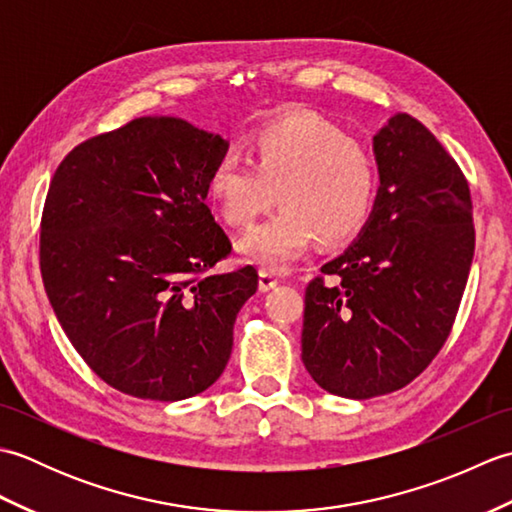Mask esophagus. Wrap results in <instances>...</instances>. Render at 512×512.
I'll list each match as a JSON object with an SVG mask.
<instances>
[{"label": "esophagus", "instance_id": "esophagus-1", "mask_svg": "<svg viewBox=\"0 0 512 512\" xmlns=\"http://www.w3.org/2000/svg\"><path fill=\"white\" fill-rule=\"evenodd\" d=\"M275 286H279V277L273 273V270H266V268L259 270V290L268 292V290H273Z\"/></svg>", "mask_w": 512, "mask_h": 512}]
</instances>
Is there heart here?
<instances>
[{"mask_svg":"<svg viewBox=\"0 0 512 512\" xmlns=\"http://www.w3.org/2000/svg\"><path fill=\"white\" fill-rule=\"evenodd\" d=\"M248 165L222 158L206 176L217 217L248 228L275 200L281 209L250 231L239 250L250 262L284 268L317 237L336 244L352 237L374 209L378 173L363 143L328 118L292 112L246 140Z\"/></svg>","mask_w":512,"mask_h":512,"instance_id":"1","label":"heart"}]
</instances>
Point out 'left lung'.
<instances>
[{"label":"left lung","mask_w":512,"mask_h":512,"mask_svg":"<svg viewBox=\"0 0 512 512\" xmlns=\"http://www.w3.org/2000/svg\"><path fill=\"white\" fill-rule=\"evenodd\" d=\"M374 151V213L308 284L301 332L310 376L356 400L398 391L429 367L453 330L475 250L469 182L418 118H389Z\"/></svg>","instance_id":"obj_1"}]
</instances>
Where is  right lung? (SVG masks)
<instances>
[{"mask_svg": "<svg viewBox=\"0 0 512 512\" xmlns=\"http://www.w3.org/2000/svg\"><path fill=\"white\" fill-rule=\"evenodd\" d=\"M226 143L180 118H134L61 160L41 213L39 268L92 372L134 398L209 389L259 275H215L231 239L204 204Z\"/></svg>", "mask_w": 512, "mask_h": 512, "instance_id": "add662e5", "label": "right lung"}]
</instances>
